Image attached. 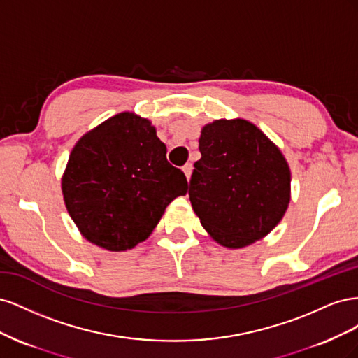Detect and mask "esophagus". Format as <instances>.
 I'll list each match as a JSON object with an SVG mask.
<instances>
[{
  "label": "esophagus",
  "instance_id": "34e87169",
  "mask_svg": "<svg viewBox=\"0 0 358 358\" xmlns=\"http://www.w3.org/2000/svg\"><path fill=\"white\" fill-rule=\"evenodd\" d=\"M182 170H183V173H185L187 179H189L191 178V173H192V164H191V162H187V164L182 167Z\"/></svg>",
  "mask_w": 358,
  "mask_h": 358
}]
</instances>
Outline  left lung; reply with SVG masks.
I'll use <instances>...</instances> for the list:
<instances>
[{
    "mask_svg": "<svg viewBox=\"0 0 358 358\" xmlns=\"http://www.w3.org/2000/svg\"><path fill=\"white\" fill-rule=\"evenodd\" d=\"M189 200L201 225L227 248H243L272 231L289 203V167L264 133L243 119L201 129Z\"/></svg>",
    "mask_w": 358,
    "mask_h": 358,
    "instance_id": "8db88e82",
    "label": "left lung"
}]
</instances>
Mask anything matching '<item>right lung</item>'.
<instances>
[{
  "label": "right lung",
  "mask_w": 358,
  "mask_h": 358,
  "mask_svg": "<svg viewBox=\"0 0 358 358\" xmlns=\"http://www.w3.org/2000/svg\"><path fill=\"white\" fill-rule=\"evenodd\" d=\"M148 119L119 113L85 134L62 178L67 210L90 242L127 251L152 233L188 182Z\"/></svg>",
  "instance_id": "add662e5"
}]
</instances>
